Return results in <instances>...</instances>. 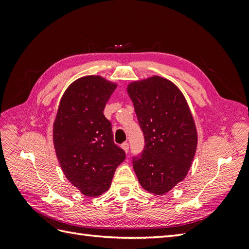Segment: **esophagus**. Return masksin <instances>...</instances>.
<instances>
[{"instance_id":"esophagus-1","label":"esophagus","mask_w":249,"mask_h":249,"mask_svg":"<svg viewBox=\"0 0 249 249\" xmlns=\"http://www.w3.org/2000/svg\"><path fill=\"white\" fill-rule=\"evenodd\" d=\"M122 147H123V149L124 150V152H125L126 154L129 153V143H127V142L123 143V144H122Z\"/></svg>"}]
</instances>
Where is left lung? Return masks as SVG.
Listing matches in <instances>:
<instances>
[{
	"label": "left lung",
	"mask_w": 249,
	"mask_h": 249,
	"mask_svg": "<svg viewBox=\"0 0 249 249\" xmlns=\"http://www.w3.org/2000/svg\"><path fill=\"white\" fill-rule=\"evenodd\" d=\"M144 136L141 155L133 158L140 185L164 194L182 182L190 169L197 146V132L180 90L159 76L127 86Z\"/></svg>",
	"instance_id": "8db88e82"
}]
</instances>
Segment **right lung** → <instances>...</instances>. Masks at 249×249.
Instances as JSON below:
<instances>
[{
	"mask_svg": "<svg viewBox=\"0 0 249 249\" xmlns=\"http://www.w3.org/2000/svg\"><path fill=\"white\" fill-rule=\"evenodd\" d=\"M116 88L100 76L74 81L61 97L53 140L66 178L86 196L109 189L125 153L113 141L111 123L103 114Z\"/></svg>",
	"mask_w": 249,
	"mask_h": 249,
	"instance_id": "1",
	"label": "right lung"
}]
</instances>
